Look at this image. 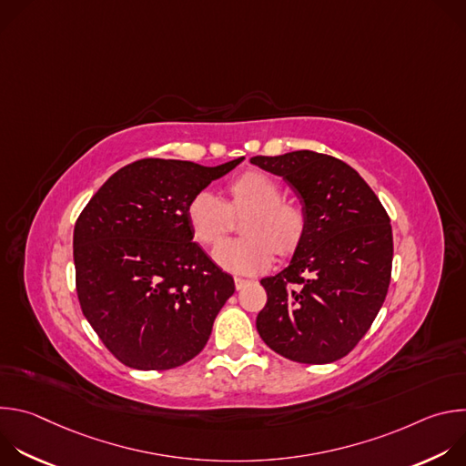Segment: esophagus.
Instances as JSON below:
<instances>
[{
	"label": "esophagus",
	"mask_w": 466,
	"mask_h": 466,
	"mask_svg": "<svg viewBox=\"0 0 466 466\" xmlns=\"http://www.w3.org/2000/svg\"><path fill=\"white\" fill-rule=\"evenodd\" d=\"M234 284H236V289H241V288H245V286L248 284V280H245V279H241V277H236V279H234Z\"/></svg>",
	"instance_id": "obj_1"
}]
</instances>
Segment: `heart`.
Listing matches in <instances>:
<instances>
[{
    "label": "heart",
    "instance_id": "b5f03b06",
    "mask_svg": "<svg viewBox=\"0 0 466 466\" xmlns=\"http://www.w3.org/2000/svg\"><path fill=\"white\" fill-rule=\"evenodd\" d=\"M282 186L268 173L247 171L228 184L223 201L210 189L197 191L186 207V219L193 238L205 245L219 243L232 228L234 216L241 221L239 239L223 241L214 250V259L223 269L239 275H256L268 269L273 252L291 254L304 239V208L282 197Z\"/></svg>",
    "mask_w": 466,
    "mask_h": 466
}]
</instances>
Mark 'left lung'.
I'll return each mask as SVG.
<instances>
[{
	"instance_id": "8db88e82",
	"label": "left lung",
	"mask_w": 466,
	"mask_h": 466,
	"mask_svg": "<svg viewBox=\"0 0 466 466\" xmlns=\"http://www.w3.org/2000/svg\"><path fill=\"white\" fill-rule=\"evenodd\" d=\"M250 162L284 177L308 219L288 268L259 282L268 302L256 317L258 334L291 361H338L361 341L385 300L390 219L360 173L339 158L293 151Z\"/></svg>"
}]
</instances>
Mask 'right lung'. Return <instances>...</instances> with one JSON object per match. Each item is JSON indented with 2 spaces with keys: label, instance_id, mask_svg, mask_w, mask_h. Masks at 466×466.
Instances as JSON below:
<instances>
[{
  "label": "right lung",
  "instance_id": "obj_1",
  "mask_svg": "<svg viewBox=\"0 0 466 466\" xmlns=\"http://www.w3.org/2000/svg\"><path fill=\"white\" fill-rule=\"evenodd\" d=\"M241 158L207 167L142 158L116 171L74 230L81 309L108 352L138 370L175 369L201 352L236 291L193 243L189 198Z\"/></svg>",
  "mask_w": 466,
  "mask_h": 466
}]
</instances>
